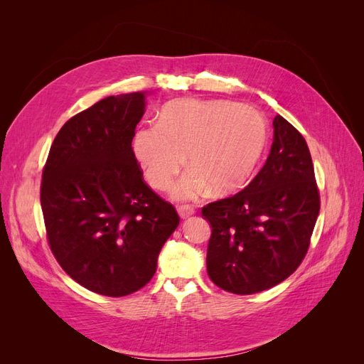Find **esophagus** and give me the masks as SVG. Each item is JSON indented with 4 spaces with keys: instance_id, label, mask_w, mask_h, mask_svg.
I'll list each match as a JSON object with an SVG mask.
<instances>
[{
    "instance_id": "1",
    "label": "esophagus",
    "mask_w": 364,
    "mask_h": 364,
    "mask_svg": "<svg viewBox=\"0 0 364 364\" xmlns=\"http://www.w3.org/2000/svg\"><path fill=\"white\" fill-rule=\"evenodd\" d=\"M178 213H179L181 218H188L190 215L194 214V208L191 205H182L178 208Z\"/></svg>"
}]
</instances>
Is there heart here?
<instances>
[{"label": "heart", "instance_id": "heart-1", "mask_svg": "<svg viewBox=\"0 0 364 364\" xmlns=\"http://www.w3.org/2000/svg\"><path fill=\"white\" fill-rule=\"evenodd\" d=\"M269 129L257 109L223 98H182L165 105L158 124L142 123L132 135V151L146 181L164 191L186 162L193 167L176 183L179 200L241 188L266 149Z\"/></svg>", "mask_w": 364, "mask_h": 364}]
</instances>
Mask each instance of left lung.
Listing matches in <instances>:
<instances>
[{
  "label": "left lung",
  "mask_w": 364,
  "mask_h": 364,
  "mask_svg": "<svg viewBox=\"0 0 364 364\" xmlns=\"http://www.w3.org/2000/svg\"><path fill=\"white\" fill-rule=\"evenodd\" d=\"M321 209L310 150L287 119H273L264 167L237 194L208 203V277L225 291L253 294L274 287L301 266Z\"/></svg>",
  "instance_id": "obj_1"
}]
</instances>
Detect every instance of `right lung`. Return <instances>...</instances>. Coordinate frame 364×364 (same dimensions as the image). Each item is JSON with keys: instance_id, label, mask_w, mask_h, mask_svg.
<instances>
[{"instance_id": "obj_1", "label": "right lung", "mask_w": 364, "mask_h": 364, "mask_svg": "<svg viewBox=\"0 0 364 364\" xmlns=\"http://www.w3.org/2000/svg\"><path fill=\"white\" fill-rule=\"evenodd\" d=\"M144 100L142 92L111 95L70 118L42 171L53 255L75 282L103 296L144 287L181 222L176 208L146 183L132 151Z\"/></svg>"}]
</instances>
